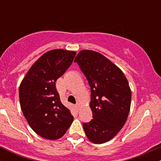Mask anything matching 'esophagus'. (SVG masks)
Segmentation results:
<instances>
[{"label":"esophagus","instance_id":"1","mask_svg":"<svg viewBox=\"0 0 161 161\" xmlns=\"http://www.w3.org/2000/svg\"><path fill=\"white\" fill-rule=\"evenodd\" d=\"M75 108L77 109V110H79V104H76L75 105Z\"/></svg>","mask_w":161,"mask_h":161}]
</instances>
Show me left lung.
Wrapping results in <instances>:
<instances>
[{"label":"left lung","instance_id":"1","mask_svg":"<svg viewBox=\"0 0 161 161\" xmlns=\"http://www.w3.org/2000/svg\"><path fill=\"white\" fill-rule=\"evenodd\" d=\"M74 62L91 88L93 119L83 123V129L89 141L104 143L119 132L128 117L131 105L128 80L119 67L96 51H79Z\"/></svg>","mask_w":161,"mask_h":161}]
</instances>
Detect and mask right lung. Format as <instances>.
Segmentation results:
<instances>
[{
  "mask_svg": "<svg viewBox=\"0 0 161 161\" xmlns=\"http://www.w3.org/2000/svg\"><path fill=\"white\" fill-rule=\"evenodd\" d=\"M75 54L63 49L47 51L33 64L19 86L23 115L33 131L46 139L61 138L73 121L69 110L60 101L56 82Z\"/></svg>",
  "mask_w": 161,
  "mask_h": 161,
  "instance_id": "right-lung-1",
  "label": "right lung"
}]
</instances>
